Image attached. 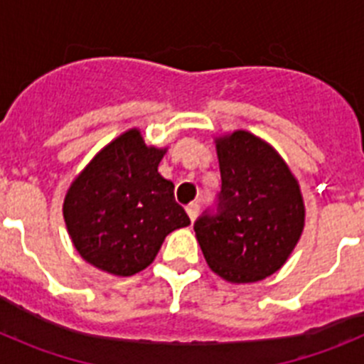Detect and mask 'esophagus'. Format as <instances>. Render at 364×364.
<instances>
[{
    "label": "esophagus",
    "mask_w": 364,
    "mask_h": 364,
    "mask_svg": "<svg viewBox=\"0 0 364 364\" xmlns=\"http://www.w3.org/2000/svg\"><path fill=\"white\" fill-rule=\"evenodd\" d=\"M186 210H188L189 218H191V222H193V220H195V218L198 217V211H200V205H198L197 202H191V204H189L188 208H186Z\"/></svg>",
    "instance_id": "1"
}]
</instances>
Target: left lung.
<instances>
[{
	"mask_svg": "<svg viewBox=\"0 0 364 364\" xmlns=\"http://www.w3.org/2000/svg\"><path fill=\"white\" fill-rule=\"evenodd\" d=\"M220 191L195 222L210 268L230 282L277 272L304 226L297 180L272 147L246 131L217 140Z\"/></svg>",
	"mask_w": 364,
	"mask_h": 364,
	"instance_id": "obj_1",
	"label": "left lung"
}]
</instances>
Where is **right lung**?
<instances>
[{"label": "right lung", "mask_w": 364, "mask_h": 364, "mask_svg": "<svg viewBox=\"0 0 364 364\" xmlns=\"http://www.w3.org/2000/svg\"><path fill=\"white\" fill-rule=\"evenodd\" d=\"M162 156L131 129L74 180L63 217L87 262L112 275H134L153 262L167 235L191 222L175 200L173 182L159 173Z\"/></svg>", "instance_id": "right-lung-1"}]
</instances>
